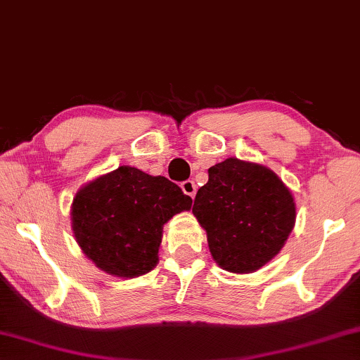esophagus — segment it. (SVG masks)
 <instances>
[{
  "mask_svg": "<svg viewBox=\"0 0 360 360\" xmlns=\"http://www.w3.org/2000/svg\"><path fill=\"white\" fill-rule=\"evenodd\" d=\"M181 189H182V192L186 193V195H189V197H195V192H197V186H195V182L193 181H191V179H187V181H184V182H181Z\"/></svg>",
  "mask_w": 360,
  "mask_h": 360,
  "instance_id": "esophagus-1",
  "label": "esophagus"
}]
</instances>
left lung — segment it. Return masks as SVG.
I'll return each instance as SVG.
<instances>
[{
  "mask_svg": "<svg viewBox=\"0 0 360 360\" xmlns=\"http://www.w3.org/2000/svg\"><path fill=\"white\" fill-rule=\"evenodd\" d=\"M192 213L207 231L213 259L236 274L255 272L269 262L296 218L292 192L272 169L233 157L208 169Z\"/></svg>",
  "mask_w": 360,
  "mask_h": 360,
  "instance_id": "left-lung-1",
  "label": "left lung"
}]
</instances>
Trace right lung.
Listing matches in <instances>:
<instances>
[{
	"instance_id": "obj_1",
	"label": "right lung",
	"mask_w": 360,
	"mask_h": 360,
	"mask_svg": "<svg viewBox=\"0 0 360 360\" xmlns=\"http://www.w3.org/2000/svg\"><path fill=\"white\" fill-rule=\"evenodd\" d=\"M191 207L192 198L165 176L123 165L77 192L72 229L99 269L133 278L157 266L163 224Z\"/></svg>"
}]
</instances>
